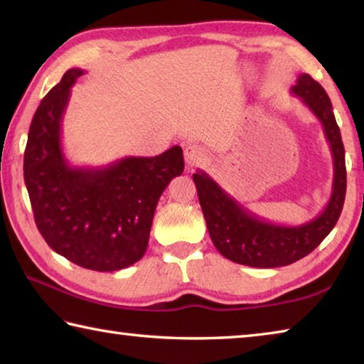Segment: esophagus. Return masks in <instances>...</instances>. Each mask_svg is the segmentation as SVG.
<instances>
[{
    "label": "esophagus",
    "instance_id": "1",
    "mask_svg": "<svg viewBox=\"0 0 364 364\" xmlns=\"http://www.w3.org/2000/svg\"><path fill=\"white\" fill-rule=\"evenodd\" d=\"M207 152L202 149L199 144H186L184 147V160H186V167H196L200 162H204Z\"/></svg>",
    "mask_w": 364,
    "mask_h": 364
}]
</instances>
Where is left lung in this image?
I'll return each mask as SVG.
<instances>
[{
    "label": "left lung",
    "instance_id": "8db88e82",
    "mask_svg": "<svg viewBox=\"0 0 364 364\" xmlns=\"http://www.w3.org/2000/svg\"><path fill=\"white\" fill-rule=\"evenodd\" d=\"M291 93L297 96L323 125L334 164L331 197L316 218L297 226L276 225L247 210L212 176L197 170L193 180L208 234L220 254L234 263L255 268L291 264L315 250L341 217L347 191V170L341 130L329 96L308 73H300Z\"/></svg>",
    "mask_w": 364,
    "mask_h": 364
}]
</instances>
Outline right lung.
Listing matches in <instances>:
<instances>
[{
  "mask_svg": "<svg viewBox=\"0 0 364 364\" xmlns=\"http://www.w3.org/2000/svg\"><path fill=\"white\" fill-rule=\"evenodd\" d=\"M70 69L43 97L28 130L23 180L38 231L59 255L95 271H117L141 260L160 196L184 170L180 146L156 157H123L106 167H72L63 149V119Z\"/></svg>",
  "mask_w": 364,
  "mask_h": 364,
  "instance_id": "1",
  "label": "right lung"
}]
</instances>
